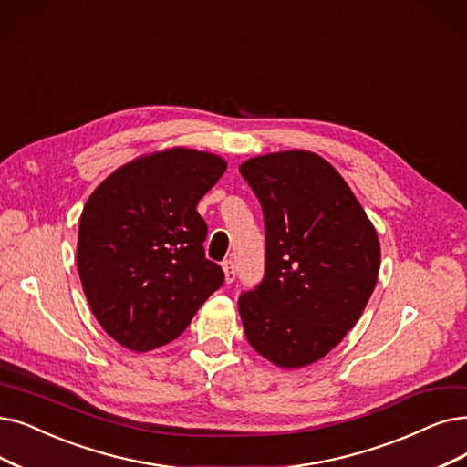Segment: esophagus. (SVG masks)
I'll return each instance as SVG.
<instances>
[{"label":"esophagus","mask_w":467,"mask_h":467,"mask_svg":"<svg viewBox=\"0 0 467 467\" xmlns=\"http://www.w3.org/2000/svg\"><path fill=\"white\" fill-rule=\"evenodd\" d=\"M222 268H223V277H226V284H232L235 279V266L232 260H226V263L222 265Z\"/></svg>","instance_id":"obj_1"}]
</instances>
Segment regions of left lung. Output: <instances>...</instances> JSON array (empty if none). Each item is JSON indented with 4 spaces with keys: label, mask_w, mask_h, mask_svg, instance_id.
Returning a JSON list of instances; mask_svg holds the SVG:
<instances>
[{
    "label": "left lung",
    "mask_w": 467,
    "mask_h": 467,
    "mask_svg": "<svg viewBox=\"0 0 467 467\" xmlns=\"http://www.w3.org/2000/svg\"><path fill=\"white\" fill-rule=\"evenodd\" d=\"M239 172L260 201L266 228L265 279L237 301L247 341L284 369L310 366L343 341L374 293L378 232L320 155L301 149L260 155Z\"/></svg>",
    "instance_id": "obj_1"
}]
</instances>
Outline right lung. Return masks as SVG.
Returning <instances> with one entry per match:
<instances>
[{
    "label": "right lung",
    "mask_w": 467,
    "mask_h": 467,
    "mask_svg": "<svg viewBox=\"0 0 467 467\" xmlns=\"http://www.w3.org/2000/svg\"><path fill=\"white\" fill-rule=\"evenodd\" d=\"M226 166L213 153L162 149L122 164L86 201L82 289L96 320L128 350L174 341L223 284L222 268L204 258L197 204Z\"/></svg>",
    "instance_id": "right-lung-1"
}]
</instances>
